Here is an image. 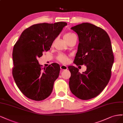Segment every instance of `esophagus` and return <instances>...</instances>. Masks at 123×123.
<instances>
[{
  "instance_id": "esophagus-1",
  "label": "esophagus",
  "mask_w": 123,
  "mask_h": 123,
  "mask_svg": "<svg viewBox=\"0 0 123 123\" xmlns=\"http://www.w3.org/2000/svg\"><path fill=\"white\" fill-rule=\"evenodd\" d=\"M60 68L61 70H66L67 68V67L66 66H65V65H61L60 66Z\"/></svg>"
}]
</instances>
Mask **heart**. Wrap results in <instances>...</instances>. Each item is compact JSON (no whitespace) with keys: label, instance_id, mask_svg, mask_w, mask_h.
<instances>
[{"label":"heart","instance_id":"1","mask_svg":"<svg viewBox=\"0 0 123 123\" xmlns=\"http://www.w3.org/2000/svg\"><path fill=\"white\" fill-rule=\"evenodd\" d=\"M76 37L74 33L68 32L66 33L64 36V40L67 42L68 43L70 40H72V39ZM57 60L63 64H66L68 61L69 60V56L67 55L63 54H59L58 56H57Z\"/></svg>","mask_w":123,"mask_h":123}]
</instances>
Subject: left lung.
Returning a JSON list of instances; mask_svg holds the SVG:
<instances>
[{
	"instance_id": "1",
	"label": "left lung",
	"mask_w": 123,
	"mask_h": 123,
	"mask_svg": "<svg viewBox=\"0 0 123 123\" xmlns=\"http://www.w3.org/2000/svg\"><path fill=\"white\" fill-rule=\"evenodd\" d=\"M77 33L79 43L74 63L86 65L82 74L77 67L70 66L69 86L71 92L81 100L97 97L105 88L111 74L114 56L110 39L106 31L89 23L72 27Z\"/></svg>"
}]
</instances>
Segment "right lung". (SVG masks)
I'll return each mask as SVG.
<instances>
[{
	"instance_id": "obj_1",
	"label": "right lung",
	"mask_w": 123,
	"mask_h": 123,
	"mask_svg": "<svg viewBox=\"0 0 123 123\" xmlns=\"http://www.w3.org/2000/svg\"><path fill=\"white\" fill-rule=\"evenodd\" d=\"M67 23H38L25 29L13 50L12 74L18 88L25 97L40 101L49 96L60 67L54 63L42 68L38 58L50 49Z\"/></svg>"
}]
</instances>
